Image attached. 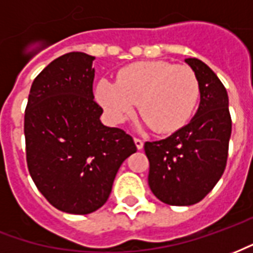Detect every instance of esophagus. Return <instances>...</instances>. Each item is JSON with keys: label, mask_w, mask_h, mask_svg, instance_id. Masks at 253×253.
<instances>
[{"label": "esophagus", "mask_w": 253, "mask_h": 253, "mask_svg": "<svg viewBox=\"0 0 253 253\" xmlns=\"http://www.w3.org/2000/svg\"><path fill=\"white\" fill-rule=\"evenodd\" d=\"M134 142H135V146H137L138 150H141V149L143 148V141L141 139V138H134Z\"/></svg>", "instance_id": "1"}]
</instances>
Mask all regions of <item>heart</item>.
<instances>
[{
  "mask_svg": "<svg viewBox=\"0 0 253 253\" xmlns=\"http://www.w3.org/2000/svg\"><path fill=\"white\" fill-rule=\"evenodd\" d=\"M201 94L195 72L186 65L142 61L123 67L116 83L100 80L96 97L112 121L123 122L138 111L156 132L179 130L190 121Z\"/></svg>",
  "mask_w": 253,
  "mask_h": 253,
  "instance_id": "heart-1",
  "label": "heart"
}]
</instances>
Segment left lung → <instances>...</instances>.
Instances as JSON below:
<instances>
[{
	"label": "left lung",
	"instance_id": "8db88e82",
	"mask_svg": "<svg viewBox=\"0 0 253 253\" xmlns=\"http://www.w3.org/2000/svg\"><path fill=\"white\" fill-rule=\"evenodd\" d=\"M186 62L201 86V103L188 125L165 139L145 142L149 187L170 206L201 202L221 179L228 161L232 118L226 89L217 74L196 58Z\"/></svg>",
	"mask_w": 253,
	"mask_h": 253
}]
</instances>
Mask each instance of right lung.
<instances>
[{"mask_svg": "<svg viewBox=\"0 0 253 253\" xmlns=\"http://www.w3.org/2000/svg\"><path fill=\"white\" fill-rule=\"evenodd\" d=\"M93 59L85 52L54 59L34 80L25 108L31 177L52 206L69 214L103 206L122 163L137 152L131 135L100 122Z\"/></svg>", "mask_w": 253, "mask_h": 253, "instance_id": "1", "label": "right lung"}]
</instances>
